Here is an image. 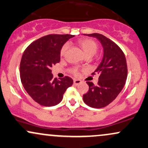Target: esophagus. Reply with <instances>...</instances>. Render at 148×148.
Instances as JSON below:
<instances>
[{
    "mask_svg": "<svg viewBox=\"0 0 148 148\" xmlns=\"http://www.w3.org/2000/svg\"><path fill=\"white\" fill-rule=\"evenodd\" d=\"M81 83V81H80V80H78V79H74V84L76 85H79L80 83Z\"/></svg>",
    "mask_w": 148,
    "mask_h": 148,
    "instance_id": "1",
    "label": "esophagus"
}]
</instances>
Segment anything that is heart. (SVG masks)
Segmentation results:
<instances>
[{
    "mask_svg": "<svg viewBox=\"0 0 148 148\" xmlns=\"http://www.w3.org/2000/svg\"><path fill=\"white\" fill-rule=\"evenodd\" d=\"M77 45L79 46L80 48L82 49L83 52L84 53L85 56H92L97 53L99 49V45L95 40L92 38H80L76 42ZM68 48V45L65 44L62 47L61 49H60V56H64L66 54V51ZM71 72H72L74 74L77 75L79 74V70L77 67H73L71 69Z\"/></svg>",
    "mask_w": 148,
    "mask_h": 148,
    "instance_id": "obj_1",
    "label": "heart"
}]
</instances>
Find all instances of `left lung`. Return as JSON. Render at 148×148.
<instances>
[{"mask_svg":"<svg viewBox=\"0 0 148 148\" xmlns=\"http://www.w3.org/2000/svg\"><path fill=\"white\" fill-rule=\"evenodd\" d=\"M87 35L99 39L104 53L102 61L93 73L99 75L98 85L87 82L89 90L83 94V101L92 108H104L112 102L123 88L127 76V62L122 49L110 38L98 33Z\"/></svg>","mask_w":148,"mask_h":148,"instance_id":"left-lung-1","label":"left lung"}]
</instances>
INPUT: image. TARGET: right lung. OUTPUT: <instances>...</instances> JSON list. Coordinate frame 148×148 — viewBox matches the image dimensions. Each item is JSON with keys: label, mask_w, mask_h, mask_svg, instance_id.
I'll use <instances>...</instances> for the list:
<instances>
[{"label": "right lung", "mask_w": 148, "mask_h": 148, "mask_svg": "<svg viewBox=\"0 0 148 148\" xmlns=\"http://www.w3.org/2000/svg\"><path fill=\"white\" fill-rule=\"evenodd\" d=\"M70 34H49L32 42L23 52L20 63L21 83L34 101L42 106H54L62 101L73 80L54 78L51 67L59 63L60 49Z\"/></svg>", "instance_id": "1"}]
</instances>
